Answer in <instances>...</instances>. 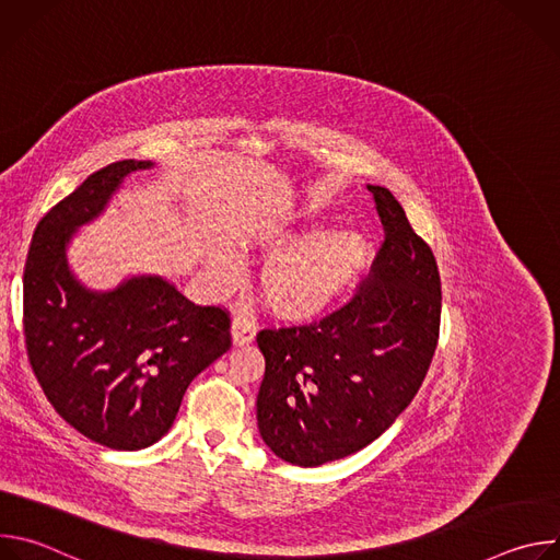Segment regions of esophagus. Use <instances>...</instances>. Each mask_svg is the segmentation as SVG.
Wrapping results in <instances>:
<instances>
[{"label":"esophagus","mask_w":560,"mask_h":560,"mask_svg":"<svg viewBox=\"0 0 560 560\" xmlns=\"http://www.w3.org/2000/svg\"><path fill=\"white\" fill-rule=\"evenodd\" d=\"M230 335H232V343L236 348L248 346V343L255 341V326L248 322V318L236 316L234 322H232V326H230Z\"/></svg>","instance_id":"obj_1"}]
</instances>
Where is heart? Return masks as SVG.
I'll return each mask as SVG.
<instances>
[{
  "mask_svg": "<svg viewBox=\"0 0 560 560\" xmlns=\"http://www.w3.org/2000/svg\"><path fill=\"white\" fill-rule=\"evenodd\" d=\"M314 206H305L290 223H268L250 230L238 242V255L269 257L257 277V288L270 312L283 322L303 324L335 307L361 279L372 261V242L359 228L314 232ZM210 285L228 290L238 279L236 255L221 246L203 257Z\"/></svg>",
  "mask_w": 560,
  "mask_h": 560,
  "instance_id": "b5f03b06",
  "label": "heart"
}]
</instances>
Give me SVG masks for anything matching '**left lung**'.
I'll list each match as a JSON object with an SVG mask.
<instances>
[{
  "mask_svg": "<svg viewBox=\"0 0 560 560\" xmlns=\"http://www.w3.org/2000/svg\"><path fill=\"white\" fill-rule=\"evenodd\" d=\"M368 190L385 242L357 296L318 324L257 335L259 434L292 465L316 467L376 441L412 404L436 350V259L392 192Z\"/></svg>",
  "mask_w": 560,
  "mask_h": 560,
  "instance_id": "1",
  "label": "left lung"
}]
</instances>
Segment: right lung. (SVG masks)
Here are the masks:
<instances>
[{"label": "right lung", "mask_w": 560, "mask_h": 560, "mask_svg": "<svg viewBox=\"0 0 560 560\" xmlns=\"http://www.w3.org/2000/svg\"><path fill=\"white\" fill-rule=\"evenodd\" d=\"M152 162L110 164L35 228L24 270V335L33 372L59 417L110 450H143L175 423L190 381L230 350V318L195 305L159 275L110 290L79 281L68 246L100 219L124 179Z\"/></svg>", "instance_id": "1"}]
</instances>
